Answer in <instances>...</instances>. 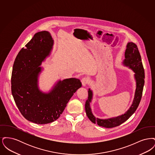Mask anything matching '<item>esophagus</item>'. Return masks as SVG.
<instances>
[{
    "label": "esophagus",
    "mask_w": 155,
    "mask_h": 155,
    "mask_svg": "<svg viewBox=\"0 0 155 155\" xmlns=\"http://www.w3.org/2000/svg\"><path fill=\"white\" fill-rule=\"evenodd\" d=\"M88 79L86 77H84L81 80V83L83 86H85L88 83Z\"/></svg>",
    "instance_id": "esophagus-1"
}]
</instances>
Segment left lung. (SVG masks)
Segmentation results:
<instances>
[{"label": "left lung", "mask_w": 155, "mask_h": 155, "mask_svg": "<svg viewBox=\"0 0 155 155\" xmlns=\"http://www.w3.org/2000/svg\"><path fill=\"white\" fill-rule=\"evenodd\" d=\"M125 59L123 64L131 68L135 73L134 78L136 81V89L133 104L130 109L124 114L116 117L101 119L96 118L92 113L90 103L92 101L93 93L91 89H88V97L85 105L86 114L89 119L94 124L105 128H113L121 124L130 118L138 108L142 95V91L145 83V71L142 65L140 53L137 45L133 42H128L125 50Z\"/></svg>", "instance_id": "left-lung-1"}]
</instances>
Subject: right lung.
I'll return each instance as SVG.
<instances>
[{"mask_svg": "<svg viewBox=\"0 0 155 155\" xmlns=\"http://www.w3.org/2000/svg\"><path fill=\"white\" fill-rule=\"evenodd\" d=\"M54 44L48 31L36 33L15 59L12 74V93L24 117L31 122L45 124L60 116L69 100L82 86L79 79L59 80L48 93L38 87L39 67L51 53Z\"/></svg>", "mask_w": 155, "mask_h": 155, "instance_id": "add662e5", "label": "right lung"}]
</instances>
